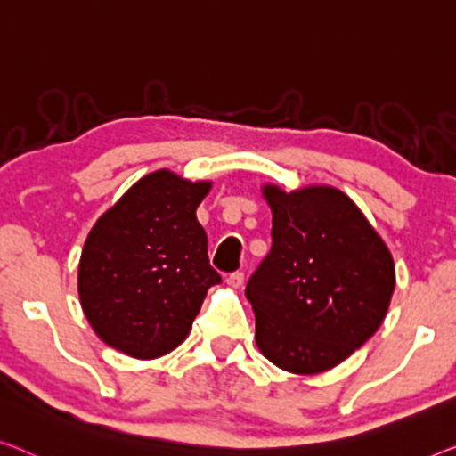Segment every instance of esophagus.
Masks as SVG:
<instances>
[{"label":"esophagus","instance_id":"esophagus-1","mask_svg":"<svg viewBox=\"0 0 456 456\" xmlns=\"http://www.w3.org/2000/svg\"><path fill=\"white\" fill-rule=\"evenodd\" d=\"M225 282L229 284V287H233V289L241 287V282H243V272H231V274L225 278Z\"/></svg>","mask_w":456,"mask_h":456}]
</instances>
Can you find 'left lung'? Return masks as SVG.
<instances>
[{
	"mask_svg": "<svg viewBox=\"0 0 456 456\" xmlns=\"http://www.w3.org/2000/svg\"><path fill=\"white\" fill-rule=\"evenodd\" d=\"M272 248L246 297L256 344L278 369L317 375L334 369L383 323L395 289L385 241L342 190L264 186Z\"/></svg>",
	"mask_w": 456,
	"mask_h": 456,
	"instance_id": "8db88e82",
	"label": "left lung"
}]
</instances>
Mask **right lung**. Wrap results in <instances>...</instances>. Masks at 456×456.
<instances>
[{
    "label": "right lung",
    "instance_id": "add662e5",
    "mask_svg": "<svg viewBox=\"0 0 456 456\" xmlns=\"http://www.w3.org/2000/svg\"><path fill=\"white\" fill-rule=\"evenodd\" d=\"M210 182L147 174L108 208L79 260L81 309L100 339L141 360L184 342L207 290L221 282L196 208Z\"/></svg>",
    "mask_w": 456,
    "mask_h": 456
}]
</instances>
